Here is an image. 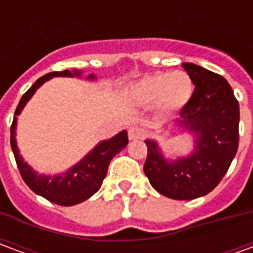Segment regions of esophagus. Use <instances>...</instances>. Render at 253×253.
Listing matches in <instances>:
<instances>
[{
  "label": "esophagus",
  "mask_w": 253,
  "mask_h": 253,
  "mask_svg": "<svg viewBox=\"0 0 253 253\" xmlns=\"http://www.w3.org/2000/svg\"><path fill=\"white\" fill-rule=\"evenodd\" d=\"M143 137H145V130L141 127L134 126L128 128V139L135 141V139H142Z\"/></svg>",
  "instance_id": "34e87169"
}]
</instances>
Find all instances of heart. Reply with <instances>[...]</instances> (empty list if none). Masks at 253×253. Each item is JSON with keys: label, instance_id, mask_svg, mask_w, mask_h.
I'll return each mask as SVG.
<instances>
[{"label": "heart", "instance_id": "b5f03b06", "mask_svg": "<svg viewBox=\"0 0 253 253\" xmlns=\"http://www.w3.org/2000/svg\"><path fill=\"white\" fill-rule=\"evenodd\" d=\"M194 92L192 80L186 72L156 73L139 78L127 89L128 97L139 104H157L161 112L170 114L187 104Z\"/></svg>", "mask_w": 253, "mask_h": 253}]
</instances>
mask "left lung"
Here are the masks:
<instances>
[{
	"mask_svg": "<svg viewBox=\"0 0 253 253\" xmlns=\"http://www.w3.org/2000/svg\"><path fill=\"white\" fill-rule=\"evenodd\" d=\"M195 85L180 111L179 126L195 137L194 152L167 160L156 141L146 139L143 172L161 195L188 201L207 195L222 180L239 148V101L219 74L194 63H183Z\"/></svg>",
	"mask_w": 253,
	"mask_h": 253,
	"instance_id": "obj_1",
	"label": "left lung"
}]
</instances>
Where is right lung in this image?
Returning a JSON list of instances; mask_svg holds the SVG:
<instances>
[{
	"label": "right lung",
	"instance_id": "right-lung-1",
	"mask_svg": "<svg viewBox=\"0 0 253 253\" xmlns=\"http://www.w3.org/2000/svg\"><path fill=\"white\" fill-rule=\"evenodd\" d=\"M81 70H63V72H52L41 77L31 86L20 100L17 108L14 111V119L10 126V146L13 150L16 164L20 170V175L25 181V184L30 187L38 195L46 198L47 201L57 203L59 206H74L81 202L86 201L94 192H97L104 180L108 165L111 160L126 148L128 142L127 131H121L115 137L110 138L101 142L90 150L80 163L59 175H39L38 172L31 168L20 156L19 148L16 143V123L21 111L28 103V100L34 96L36 89L41 85L48 81L52 77H81ZM89 80H94L96 76L90 74Z\"/></svg>",
	"mask_w": 253,
	"mask_h": 253
}]
</instances>
